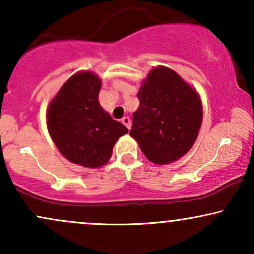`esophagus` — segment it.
I'll return each instance as SVG.
<instances>
[{"label": "esophagus", "instance_id": "34e87169", "mask_svg": "<svg viewBox=\"0 0 254 254\" xmlns=\"http://www.w3.org/2000/svg\"><path fill=\"white\" fill-rule=\"evenodd\" d=\"M122 123H123L125 127H127V129L130 130V127H131V121H130V118L129 117H123L122 118Z\"/></svg>", "mask_w": 254, "mask_h": 254}]
</instances>
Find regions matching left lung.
Wrapping results in <instances>:
<instances>
[{
	"label": "left lung",
	"mask_w": 254,
	"mask_h": 254,
	"mask_svg": "<svg viewBox=\"0 0 254 254\" xmlns=\"http://www.w3.org/2000/svg\"><path fill=\"white\" fill-rule=\"evenodd\" d=\"M139 107L132 115L130 136L148 160L168 165L193 145L203 119L199 95L176 71L150 70L137 93Z\"/></svg>",
	"instance_id": "obj_1"
}]
</instances>
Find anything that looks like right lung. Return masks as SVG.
Segmentation results:
<instances>
[{
  "label": "right lung",
  "instance_id": "add662e5",
  "mask_svg": "<svg viewBox=\"0 0 254 254\" xmlns=\"http://www.w3.org/2000/svg\"><path fill=\"white\" fill-rule=\"evenodd\" d=\"M101 80L92 71L69 78L52 99L46 124L61 154L72 164L98 168L107 164L113 145L127 133L99 104Z\"/></svg>",
  "mask_w": 254,
  "mask_h": 254
}]
</instances>
